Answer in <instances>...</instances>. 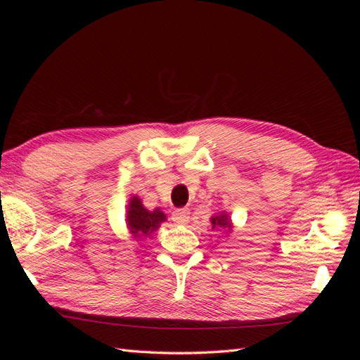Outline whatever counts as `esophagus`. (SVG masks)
Returning <instances> with one entry per match:
<instances>
[{"instance_id":"esophagus-1","label":"esophagus","mask_w":360,"mask_h":360,"mask_svg":"<svg viewBox=\"0 0 360 360\" xmlns=\"http://www.w3.org/2000/svg\"><path fill=\"white\" fill-rule=\"evenodd\" d=\"M189 210L188 209H177L176 212L172 213V221L179 224V225H184L189 222Z\"/></svg>"}]
</instances>
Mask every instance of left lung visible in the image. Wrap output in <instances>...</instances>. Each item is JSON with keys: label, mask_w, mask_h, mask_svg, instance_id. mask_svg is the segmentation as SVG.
Listing matches in <instances>:
<instances>
[{"label": "left lung", "mask_w": 360, "mask_h": 360, "mask_svg": "<svg viewBox=\"0 0 360 360\" xmlns=\"http://www.w3.org/2000/svg\"><path fill=\"white\" fill-rule=\"evenodd\" d=\"M212 225H213V228H226V230H231L233 228L231 221L228 219V214H225V213H219L217 216H213Z\"/></svg>", "instance_id": "1"}]
</instances>
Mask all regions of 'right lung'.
Masks as SVG:
<instances>
[{
  "label": "right lung",
  "mask_w": 360,
  "mask_h": 360,
  "mask_svg": "<svg viewBox=\"0 0 360 360\" xmlns=\"http://www.w3.org/2000/svg\"><path fill=\"white\" fill-rule=\"evenodd\" d=\"M167 216L159 209L150 212L138 197H132L127 205V228L135 238H143L155 233Z\"/></svg>",
  "instance_id": "obj_1"
}]
</instances>
